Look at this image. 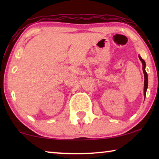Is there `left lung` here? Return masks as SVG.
Returning a JSON list of instances; mask_svg holds the SVG:
<instances>
[{"instance_id": "8db88e82", "label": "left lung", "mask_w": 159, "mask_h": 159, "mask_svg": "<svg viewBox=\"0 0 159 159\" xmlns=\"http://www.w3.org/2000/svg\"><path fill=\"white\" fill-rule=\"evenodd\" d=\"M139 58H140V60L141 61H142V64H143V73H144V77H145V80H144V95L145 97V95H146V90H147V88H148V75H147L146 71H145V61L143 60L140 56H139Z\"/></svg>"}]
</instances>
